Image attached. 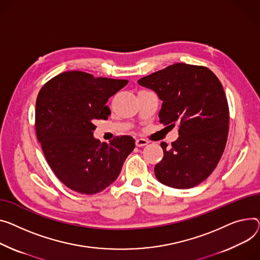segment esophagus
<instances>
[{"mask_svg":"<svg viewBox=\"0 0 260 260\" xmlns=\"http://www.w3.org/2000/svg\"><path fill=\"white\" fill-rule=\"evenodd\" d=\"M148 144V141H146L145 139H137L136 140V146L137 147H142Z\"/></svg>","mask_w":260,"mask_h":260,"instance_id":"obj_1","label":"esophagus"}]
</instances>
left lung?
Here are the masks:
<instances>
[{
	"label": "left lung",
	"mask_w": 260,
	"mask_h": 260,
	"mask_svg": "<svg viewBox=\"0 0 260 260\" xmlns=\"http://www.w3.org/2000/svg\"><path fill=\"white\" fill-rule=\"evenodd\" d=\"M163 102L160 122L179 126V138L154 166L158 181L188 189L208 178L226 146L229 108L218 78L208 68L178 62L138 80Z\"/></svg>",
	"instance_id": "obj_1"
}]
</instances>
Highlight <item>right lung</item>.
I'll list each match as a JSON object with an SVG mask.
<instances>
[{
	"label": "right lung",
	"instance_id": "add662e5",
	"mask_svg": "<svg viewBox=\"0 0 260 260\" xmlns=\"http://www.w3.org/2000/svg\"><path fill=\"white\" fill-rule=\"evenodd\" d=\"M128 83L126 79L94 77L68 71L49 80L39 93L36 128L51 169L67 187L95 194L118 178L135 148L131 136L110 143L94 137L97 119L111 114L107 102Z\"/></svg>",
	"mask_w": 260,
	"mask_h": 260
}]
</instances>
